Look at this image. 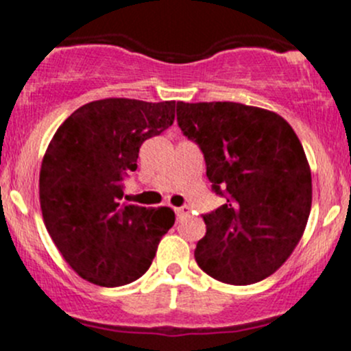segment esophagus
<instances>
[{
    "label": "esophagus",
    "mask_w": 351,
    "mask_h": 351,
    "mask_svg": "<svg viewBox=\"0 0 351 351\" xmlns=\"http://www.w3.org/2000/svg\"><path fill=\"white\" fill-rule=\"evenodd\" d=\"M175 214H176V219H182L183 215L189 214V207H186V205H182V207H176L175 208Z\"/></svg>",
    "instance_id": "34e87169"
}]
</instances>
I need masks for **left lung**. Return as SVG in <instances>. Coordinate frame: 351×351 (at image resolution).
Returning <instances> with one entry per match:
<instances>
[{
  "label": "left lung",
  "instance_id": "left-lung-1",
  "mask_svg": "<svg viewBox=\"0 0 351 351\" xmlns=\"http://www.w3.org/2000/svg\"><path fill=\"white\" fill-rule=\"evenodd\" d=\"M176 122L200 147L212 192L226 200L202 215L198 267L231 285L270 277L309 219L313 183L299 137L277 113L234 101H178Z\"/></svg>",
  "mask_w": 351,
  "mask_h": 351
}]
</instances>
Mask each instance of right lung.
<instances>
[{
    "label": "right lung",
    "instance_id": "right-lung-1",
    "mask_svg": "<svg viewBox=\"0 0 351 351\" xmlns=\"http://www.w3.org/2000/svg\"><path fill=\"white\" fill-rule=\"evenodd\" d=\"M175 101L107 98L71 113L40 168V207L52 241L77 275L120 287L149 270L159 239L175 224L168 207L123 202L139 147L175 120Z\"/></svg>",
    "mask_w": 351,
    "mask_h": 351
}]
</instances>
